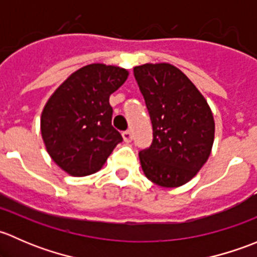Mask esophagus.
Listing matches in <instances>:
<instances>
[{
  "label": "esophagus",
  "instance_id": "1",
  "mask_svg": "<svg viewBox=\"0 0 257 257\" xmlns=\"http://www.w3.org/2000/svg\"><path fill=\"white\" fill-rule=\"evenodd\" d=\"M121 136H123V139H124V142H125V143H129V142H132V139H133V136H132L131 131L123 132V134H121Z\"/></svg>",
  "mask_w": 257,
  "mask_h": 257
}]
</instances>
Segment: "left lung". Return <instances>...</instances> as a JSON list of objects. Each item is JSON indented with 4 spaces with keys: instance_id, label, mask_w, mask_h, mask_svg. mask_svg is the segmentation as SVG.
<instances>
[{
    "instance_id": "obj_1",
    "label": "left lung",
    "mask_w": 257,
    "mask_h": 257,
    "mask_svg": "<svg viewBox=\"0 0 257 257\" xmlns=\"http://www.w3.org/2000/svg\"><path fill=\"white\" fill-rule=\"evenodd\" d=\"M153 125V143L139 152L150 181L178 188L203 168L214 143L215 121L208 102L180 69L169 63L134 67Z\"/></svg>"
}]
</instances>
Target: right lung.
Listing matches in <instances>:
<instances>
[{"instance_id":"obj_1","label":"right lung","mask_w":257,"mask_h":257,"mask_svg":"<svg viewBox=\"0 0 257 257\" xmlns=\"http://www.w3.org/2000/svg\"><path fill=\"white\" fill-rule=\"evenodd\" d=\"M129 76L103 63L82 67L56 90L43 108L41 133L49 157L72 177L102 169L123 141L112 125L109 97Z\"/></svg>"}]
</instances>
